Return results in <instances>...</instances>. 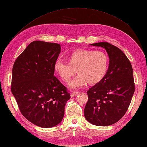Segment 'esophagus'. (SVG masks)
I'll list each match as a JSON object with an SVG mask.
<instances>
[{
  "label": "esophagus",
  "mask_w": 147,
  "mask_h": 147,
  "mask_svg": "<svg viewBox=\"0 0 147 147\" xmlns=\"http://www.w3.org/2000/svg\"><path fill=\"white\" fill-rule=\"evenodd\" d=\"M80 92H73V93H71V97H74V96H75L76 95H77Z\"/></svg>",
  "instance_id": "1"
}]
</instances>
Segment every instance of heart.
<instances>
[{
    "label": "heart",
    "instance_id": "1",
    "mask_svg": "<svg viewBox=\"0 0 147 147\" xmlns=\"http://www.w3.org/2000/svg\"><path fill=\"white\" fill-rule=\"evenodd\" d=\"M69 62L57 59L54 63L55 71L65 82L77 72L78 75L68 83L71 89L82 88L88 82L96 84L104 78L108 70L109 59L104 52L93 50H79L68 56Z\"/></svg>",
    "mask_w": 147,
    "mask_h": 147
}]
</instances>
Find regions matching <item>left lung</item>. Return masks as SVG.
<instances>
[{"instance_id":"obj_1","label":"left lung","mask_w":147,"mask_h":147,"mask_svg":"<svg viewBox=\"0 0 147 147\" xmlns=\"http://www.w3.org/2000/svg\"><path fill=\"white\" fill-rule=\"evenodd\" d=\"M90 45L105 49L109 57L104 78L88 90V100L84 115L89 123L98 126L112 125L125 114L135 92L133 68L121 49L107 42Z\"/></svg>"}]
</instances>
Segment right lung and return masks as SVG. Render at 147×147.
Masks as SVG:
<instances>
[{
    "instance_id": "add662e5",
    "label": "right lung",
    "mask_w": 147,
    "mask_h": 147,
    "mask_svg": "<svg viewBox=\"0 0 147 147\" xmlns=\"http://www.w3.org/2000/svg\"><path fill=\"white\" fill-rule=\"evenodd\" d=\"M58 43L34 41L15 61L11 92L23 116L43 128L57 126L70 99L66 87L54 76L61 52Z\"/></svg>"
}]
</instances>
